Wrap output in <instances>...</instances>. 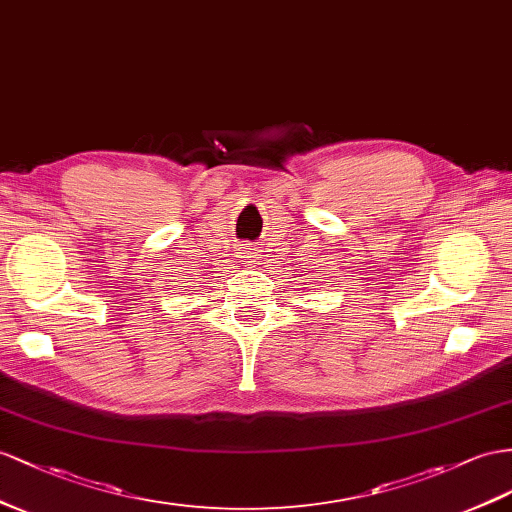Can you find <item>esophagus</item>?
<instances>
[{
    "label": "esophagus",
    "mask_w": 512,
    "mask_h": 512,
    "mask_svg": "<svg viewBox=\"0 0 512 512\" xmlns=\"http://www.w3.org/2000/svg\"><path fill=\"white\" fill-rule=\"evenodd\" d=\"M242 248H244V246H242ZM251 251H253V248H248V246H246V253H242V255H246V257H253V255H251Z\"/></svg>",
    "instance_id": "1"
}]
</instances>
